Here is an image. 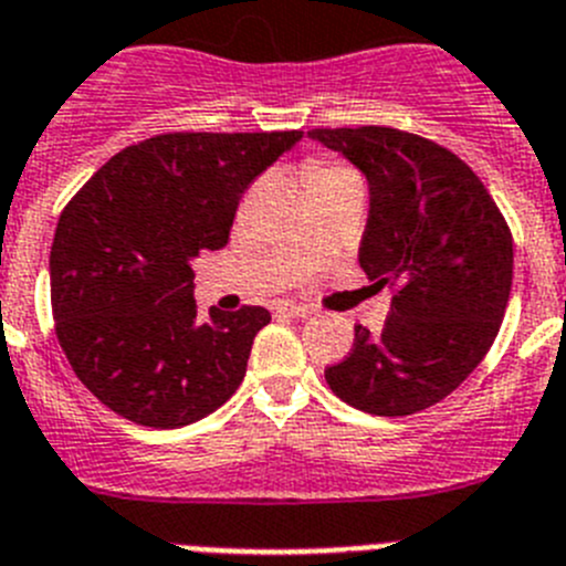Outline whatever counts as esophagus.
I'll use <instances>...</instances> for the list:
<instances>
[{"mask_svg": "<svg viewBox=\"0 0 566 566\" xmlns=\"http://www.w3.org/2000/svg\"><path fill=\"white\" fill-rule=\"evenodd\" d=\"M280 312L289 314V317H312L314 308L312 306H300V303H283Z\"/></svg>", "mask_w": 566, "mask_h": 566, "instance_id": "1", "label": "esophagus"}]
</instances>
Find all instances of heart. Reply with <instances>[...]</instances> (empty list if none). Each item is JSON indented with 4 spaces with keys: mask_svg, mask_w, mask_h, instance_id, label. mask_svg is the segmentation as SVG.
Returning <instances> with one entry per match:
<instances>
[{
    "mask_svg": "<svg viewBox=\"0 0 566 566\" xmlns=\"http://www.w3.org/2000/svg\"><path fill=\"white\" fill-rule=\"evenodd\" d=\"M306 181L314 189L334 187V184H359L357 172L348 164L334 161V158H314L306 167Z\"/></svg>",
    "mask_w": 566,
    "mask_h": 566,
    "instance_id": "obj_1",
    "label": "heart"
}]
</instances>
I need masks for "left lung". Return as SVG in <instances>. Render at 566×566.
Here are the masks:
<instances>
[{"label":"left lung","mask_w":566,"mask_h":566,"mask_svg":"<svg viewBox=\"0 0 566 566\" xmlns=\"http://www.w3.org/2000/svg\"><path fill=\"white\" fill-rule=\"evenodd\" d=\"M371 187L359 266L394 286L379 334L354 328L326 368L343 402L408 417L442 402L490 352L513 286V234L488 187L442 144L394 127L312 129Z\"/></svg>","instance_id":"obj_1"}]
</instances>
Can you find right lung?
I'll return each instance as SVG.
<instances>
[{
    "instance_id": "add662e5",
    "label": "right lung",
    "mask_w": 566,
    "mask_h": 566,
    "mask_svg": "<svg viewBox=\"0 0 566 566\" xmlns=\"http://www.w3.org/2000/svg\"><path fill=\"white\" fill-rule=\"evenodd\" d=\"M303 138L164 133L113 155L67 201L50 249V306L70 368L144 428H181L243 382L263 306L198 317L192 260L223 249L240 195Z\"/></svg>"
}]
</instances>
